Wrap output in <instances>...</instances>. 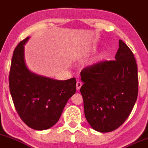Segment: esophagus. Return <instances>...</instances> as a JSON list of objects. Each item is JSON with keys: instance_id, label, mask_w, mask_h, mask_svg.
Segmentation results:
<instances>
[{"instance_id": "esophagus-1", "label": "esophagus", "mask_w": 148, "mask_h": 148, "mask_svg": "<svg viewBox=\"0 0 148 148\" xmlns=\"http://www.w3.org/2000/svg\"><path fill=\"white\" fill-rule=\"evenodd\" d=\"M82 82H77V83H76V89H77V90H79L80 89V87H82Z\"/></svg>"}]
</instances>
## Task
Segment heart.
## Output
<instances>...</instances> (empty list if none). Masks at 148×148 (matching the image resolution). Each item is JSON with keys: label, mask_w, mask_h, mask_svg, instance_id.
Instances as JSON below:
<instances>
[{"label": "heart", "mask_w": 148, "mask_h": 148, "mask_svg": "<svg viewBox=\"0 0 148 148\" xmlns=\"http://www.w3.org/2000/svg\"><path fill=\"white\" fill-rule=\"evenodd\" d=\"M106 56V52L105 51H101L99 53V54L97 56V59L99 60V61H101V60L104 59Z\"/></svg>", "instance_id": "obj_1"}]
</instances>
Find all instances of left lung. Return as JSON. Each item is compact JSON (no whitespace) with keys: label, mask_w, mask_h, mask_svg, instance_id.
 Listing matches in <instances>:
<instances>
[{"label":"left lung","mask_w":148,"mask_h":148,"mask_svg":"<svg viewBox=\"0 0 148 148\" xmlns=\"http://www.w3.org/2000/svg\"><path fill=\"white\" fill-rule=\"evenodd\" d=\"M114 61H102L80 73L85 116L101 133L121 126L129 116L138 93V68L133 52L122 40Z\"/></svg>","instance_id":"8db88e82"}]
</instances>
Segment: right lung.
<instances>
[{"label": "right lung", "instance_id": "obj_1", "mask_svg": "<svg viewBox=\"0 0 148 148\" xmlns=\"http://www.w3.org/2000/svg\"><path fill=\"white\" fill-rule=\"evenodd\" d=\"M29 39L20 42L14 50L9 75L10 92L24 123L43 131L59 120L68 100L75 93L76 80H54L30 71L25 59V44Z\"/></svg>", "mask_w": 148, "mask_h": 148}]
</instances>
